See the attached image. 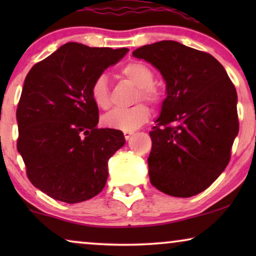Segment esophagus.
<instances>
[{
    "label": "esophagus",
    "mask_w": 256,
    "mask_h": 256,
    "mask_svg": "<svg viewBox=\"0 0 256 256\" xmlns=\"http://www.w3.org/2000/svg\"><path fill=\"white\" fill-rule=\"evenodd\" d=\"M132 134H134V132H132V130H124V135L126 140L130 138Z\"/></svg>",
    "instance_id": "obj_1"
}]
</instances>
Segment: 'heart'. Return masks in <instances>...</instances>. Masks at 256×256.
Wrapping results in <instances>:
<instances>
[{"label": "heart", "mask_w": 256, "mask_h": 256, "mask_svg": "<svg viewBox=\"0 0 256 256\" xmlns=\"http://www.w3.org/2000/svg\"><path fill=\"white\" fill-rule=\"evenodd\" d=\"M118 74L128 79L138 87L135 102L144 100L152 104L162 101V93L154 82L155 74L148 65L138 60L126 62L118 68ZM90 96L93 102L101 110H108L112 106L110 82L106 74H99L90 86ZM150 118V108L144 102H138L129 108H115L102 118L104 124L108 128L130 130L141 127Z\"/></svg>", "instance_id": "obj_1"}]
</instances>
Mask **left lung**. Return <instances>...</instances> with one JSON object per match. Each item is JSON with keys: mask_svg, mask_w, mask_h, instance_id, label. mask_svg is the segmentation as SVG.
Listing matches in <instances>:
<instances>
[{"mask_svg": "<svg viewBox=\"0 0 256 256\" xmlns=\"http://www.w3.org/2000/svg\"><path fill=\"white\" fill-rule=\"evenodd\" d=\"M152 62L166 82V98L149 132L150 183L164 194L188 198L208 188L225 170L239 132L236 87L208 52L174 40L132 52Z\"/></svg>", "mask_w": 256, "mask_h": 256, "instance_id": "1", "label": "left lung"}]
</instances>
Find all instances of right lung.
Masks as SVG:
<instances>
[{"instance_id":"right-lung-1","label":"right lung","mask_w":256,"mask_h":256,"mask_svg":"<svg viewBox=\"0 0 256 256\" xmlns=\"http://www.w3.org/2000/svg\"><path fill=\"white\" fill-rule=\"evenodd\" d=\"M127 52L68 43L28 73L16 110L17 150L29 180L56 200L85 202L106 185L108 160L126 140L96 127L90 86Z\"/></svg>"}]
</instances>
